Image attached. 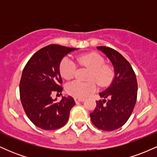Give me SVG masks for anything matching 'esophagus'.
<instances>
[{
  "mask_svg": "<svg viewBox=\"0 0 157 157\" xmlns=\"http://www.w3.org/2000/svg\"><path fill=\"white\" fill-rule=\"evenodd\" d=\"M75 100L76 102H83L85 100V99L82 98H75Z\"/></svg>",
  "mask_w": 157,
  "mask_h": 157,
  "instance_id": "1",
  "label": "esophagus"
}]
</instances>
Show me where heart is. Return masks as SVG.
Returning <instances> with one entry per match:
<instances>
[{
  "label": "heart",
  "mask_w": 157,
  "mask_h": 157,
  "mask_svg": "<svg viewBox=\"0 0 157 157\" xmlns=\"http://www.w3.org/2000/svg\"><path fill=\"white\" fill-rule=\"evenodd\" d=\"M78 66L91 69L88 77L89 80H94L101 87L109 86L114 78V69L111 65L105 64V59L99 54L91 53L78 55L76 58ZM77 66L68 57H65L60 64L61 76L66 80H71L75 76ZM96 89V84L93 81L80 82L74 81L66 87L69 94L76 97H86Z\"/></svg>",
  "instance_id": "1"
}]
</instances>
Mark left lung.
<instances>
[{
  "instance_id": "obj_1",
  "label": "left lung",
  "mask_w": 157,
  "mask_h": 157,
  "mask_svg": "<svg viewBox=\"0 0 157 157\" xmlns=\"http://www.w3.org/2000/svg\"><path fill=\"white\" fill-rule=\"evenodd\" d=\"M97 48L112 63L115 76L109 87L99 94L104 100L96 102L90 116L97 128L112 131L122 127L132 113L137 97V81L131 64L121 54L106 46Z\"/></svg>"
}]
</instances>
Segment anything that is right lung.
Wrapping results in <instances>:
<instances>
[{"instance_id":"1","label":"right lung","mask_w":157,"mask_h":157,"mask_svg":"<svg viewBox=\"0 0 157 157\" xmlns=\"http://www.w3.org/2000/svg\"><path fill=\"white\" fill-rule=\"evenodd\" d=\"M77 48L51 44L32 55L23 70L20 97L27 117L34 125L47 131L63 127L75 105L73 97H63L60 102L52 94L63 91L60 73L61 60Z\"/></svg>"}]
</instances>
